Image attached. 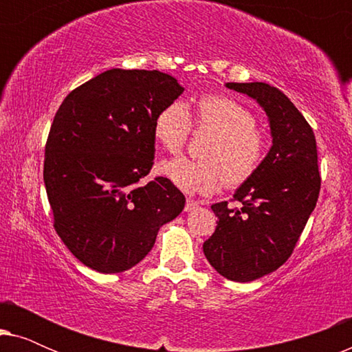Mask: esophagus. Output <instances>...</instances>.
Masks as SVG:
<instances>
[{
  "instance_id": "34e87169",
  "label": "esophagus",
  "mask_w": 352,
  "mask_h": 352,
  "mask_svg": "<svg viewBox=\"0 0 352 352\" xmlns=\"http://www.w3.org/2000/svg\"><path fill=\"white\" fill-rule=\"evenodd\" d=\"M200 206V204L199 201H195V200H192V199H187V201H186V211H194L195 208H199Z\"/></svg>"
}]
</instances>
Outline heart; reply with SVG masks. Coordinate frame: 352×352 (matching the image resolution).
<instances>
[{"mask_svg": "<svg viewBox=\"0 0 352 352\" xmlns=\"http://www.w3.org/2000/svg\"><path fill=\"white\" fill-rule=\"evenodd\" d=\"M197 129L213 133L206 142L204 160L177 157L160 165V173L186 194H210L228 181L229 186L247 182L263 165L267 134L242 102L224 94H206L195 104L194 117L182 102L160 110L153 122V136L170 153L181 152Z\"/></svg>", "mask_w": 352, "mask_h": 352, "instance_id": "heart-1", "label": "heart"}]
</instances>
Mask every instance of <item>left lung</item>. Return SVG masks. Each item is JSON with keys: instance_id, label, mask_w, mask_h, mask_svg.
<instances>
[{"instance_id": "obj_1", "label": "left lung", "mask_w": 352, "mask_h": 352, "mask_svg": "<svg viewBox=\"0 0 352 352\" xmlns=\"http://www.w3.org/2000/svg\"><path fill=\"white\" fill-rule=\"evenodd\" d=\"M267 115L272 146L263 165L235 190L240 208L211 205L218 226L204 243L208 263L234 282H252L290 258L320 190L316 136L300 110L267 83H226Z\"/></svg>"}]
</instances>
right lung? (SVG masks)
Returning <instances> with one entry per match:
<instances>
[{"label": "right lung", "mask_w": 352, "mask_h": 352, "mask_svg": "<svg viewBox=\"0 0 352 352\" xmlns=\"http://www.w3.org/2000/svg\"><path fill=\"white\" fill-rule=\"evenodd\" d=\"M182 91L163 72L110 69L60 104L43 177L56 232L85 266L128 271L184 210L186 197L166 177L139 186L155 157V117Z\"/></svg>", "instance_id": "right-lung-1"}]
</instances>
